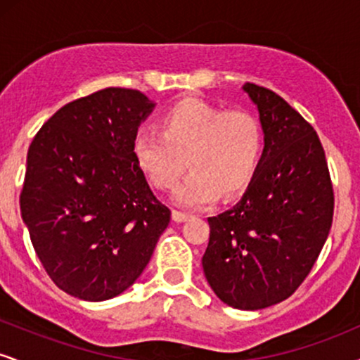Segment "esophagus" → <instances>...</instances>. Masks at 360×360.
I'll return each mask as SVG.
<instances>
[{"label":"esophagus","instance_id":"obj_1","mask_svg":"<svg viewBox=\"0 0 360 360\" xmlns=\"http://www.w3.org/2000/svg\"><path fill=\"white\" fill-rule=\"evenodd\" d=\"M189 218H191V214H189V213L179 212V210H174V212H172V220L177 221V223L189 220Z\"/></svg>","mask_w":360,"mask_h":360}]
</instances>
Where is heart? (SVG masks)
Wrapping results in <instances>:
<instances>
[{"mask_svg": "<svg viewBox=\"0 0 360 360\" xmlns=\"http://www.w3.org/2000/svg\"><path fill=\"white\" fill-rule=\"evenodd\" d=\"M159 131L140 130L134 157L155 188L172 189L191 167L176 191V203L200 208L221 194L233 198L249 188L262 162L264 128L254 113L223 110L203 98H184L166 110Z\"/></svg>", "mask_w": 360, "mask_h": 360, "instance_id": "b5f03b06", "label": "heart"}]
</instances>
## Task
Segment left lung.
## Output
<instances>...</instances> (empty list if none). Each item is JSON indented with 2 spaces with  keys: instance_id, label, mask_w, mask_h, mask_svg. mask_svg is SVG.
Masks as SVG:
<instances>
[{
  "instance_id": "obj_1",
  "label": "left lung",
  "mask_w": 360,
  "mask_h": 360,
  "mask_svg": "<svg viewBox=\"0 0 360 360\" xmlns=\"http://www.w3.org/2000/svg\"><path fill=\"white\" fill-rule=\"evenodd\" d=\"M264 128L262 162L242 200L210 217L203 271L229 307L281 303L315 266L333 220V186L315 128L274 91L247 82Z\"/></svg>"
}]
</instances>
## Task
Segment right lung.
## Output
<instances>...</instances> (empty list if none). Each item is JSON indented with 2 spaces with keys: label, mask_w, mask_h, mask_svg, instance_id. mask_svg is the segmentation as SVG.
<instances>
[{
  "label": "right lung",
  "mask_w": 360,
  "mask_h": 360,
  "mask_svg": "<svg viewBox=\"0 0 360 360\" xmlns=\"http://www.w3.org/2000/svg\"><path fill=\"white\" fill-rule=\"evenodd\" d=\"M154 106L137 89L105 88L62 106L32 140L22 218L49 278L74 298L130 288L171 221L131 150Z\"/></svg>",
  "instance_id": "add662e5"
}]
</instances>
